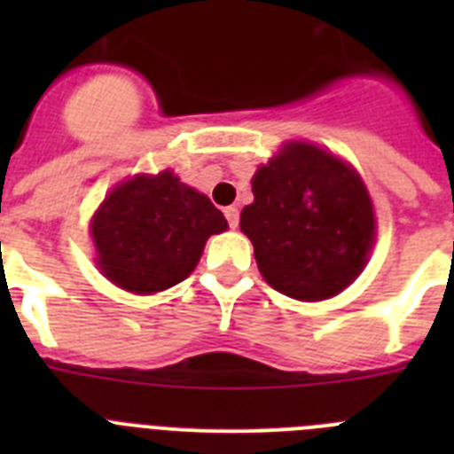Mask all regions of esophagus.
<instances>
[{
  "mask_svg": "<svg viewBox=\"0 0 454 454\" xmlns=\"http://www.w3.org/2000/svg\"><path fill=\"white\" fill-rule=\"evenodd\" d=\"M224 218H227V223H230L231 230H236V227H239V208L236 207L224 208Z\"/></svg>",
  "mask_w": 454,
  "mask_h": 454,
  "instance_id": "1",
  "label": "esophagus"
}]
</instances>
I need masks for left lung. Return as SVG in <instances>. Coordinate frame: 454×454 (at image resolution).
I'll return each mask as SVG.
<instances>
[{
	"label": "left lung",
	"mask_w": 454,
	"mask_h": 454,
	"mask_svg": "<svg viewBox=\"0 0 454 454\" xmlns=\"http://www.w3.org/2000/svg\"><path fill=\"white\" fill-rule=\"evenodd\" d=\"M252 192L240 231L275 291L320 302L359 277L375 243V211L350 163L291 140L254 172Z\"/></svg>",
	"instance_id": "obj_1"
}]
</instances>
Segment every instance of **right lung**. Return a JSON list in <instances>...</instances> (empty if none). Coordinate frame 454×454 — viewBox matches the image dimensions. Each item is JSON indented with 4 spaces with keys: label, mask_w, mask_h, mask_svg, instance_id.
<instances>
[{
    "label": "right lung",
    "mask_w": 454,
    "mask_h": 454,
    "mask_svg": "<svg viewBox=\"0 0 454 454\" xmlns=\"http://www.w3.org/2000/svg\"><path fill=\"white\" fill-rule=\"evenodd\" d=\"M227 230L211 200L172 170L136 175L108 192L90 220L98 268L108 282L138 295L184 282L208 236Z\"/></svg>",
    "instance_id": "right-lung-1"
}]
</instances>
